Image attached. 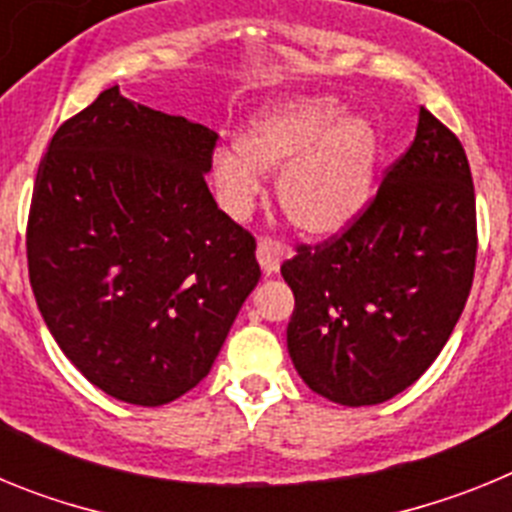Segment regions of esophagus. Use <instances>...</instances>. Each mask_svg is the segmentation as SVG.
Returning a JSON list of instances; mask_svg holds the SVG:
<instances>
[{"instance_id":"1","label":"esophagus","mask_w":512,"mask_h":512,"mask_svg":"<svg viewBox=\"0 0 512 512\" xmlns=\"http://www.w3.org/2000/svg\"><path fill=\"white\" fill-rule=\"evenodd\" d=\"M289 256H292L289 246H284V243L279 241H271V238H261L259 246H256V259H259L264 274H274V271H279L282 261L289 259Z\"/></svg>"}]
</instances>
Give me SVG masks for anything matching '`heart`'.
I'll return each instance as SVG.
<instances>
[{"mask_svg":"<svg viewBox=\"0 0 512 512\" xmlns=\"http://www.w3.org/2000/svg\"><path fill=\"white\" fill-rule=\"evenodd\" d=\"M235 150L212 156V184L225 210L243 215L259 174H277V202L312 238L346 230L372 202L382 140L366 117L346 115L330 94H295L261 107L238 130Z\"/></svg>","mask_w":512,"mask_h":512,"instance_id":"b5f03b06","label":"heart"}]
</instances>
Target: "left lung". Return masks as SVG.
<instances>
[{"instance_id": "1", "label": "left lung", "mask_w": 512, "mask_h": 512, "mask_svg": "<svg viewBox=\"0 0 512 512\" xmlns=\"http://www.w3.org/2000/svg\"><path fill=\"white\" fill-rule=\"evenodd\" d=\"M477 207L467 153L420 107L410 148L341 235L282 264L295 292L287 348L330 402L361 408L408 390L436 361L467 305Z\"/></svg>"}]
</instances>
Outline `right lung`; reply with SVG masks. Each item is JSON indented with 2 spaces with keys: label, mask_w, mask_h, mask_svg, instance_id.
Returning a JSON list of instances; mask_svg holds the SVG:
<instances>
[{
  "label": "right lung",
  "mask_w": 512,
  "mask_h": 512,
  "mask_svg": "<svg viewBox=\"0 0 512 512\" xmlns=\"http://www.w3.org/2000/svg\"><path fill=\"white\" fill-rule=\"evenodd\" d=\"M215 140L110 87L38 166L35 302L66 359L115 400L158 408L197 387L259 284L253 235L207 189Z\"/></svg>",
  "instance_id": "1"
}]
</instances>
